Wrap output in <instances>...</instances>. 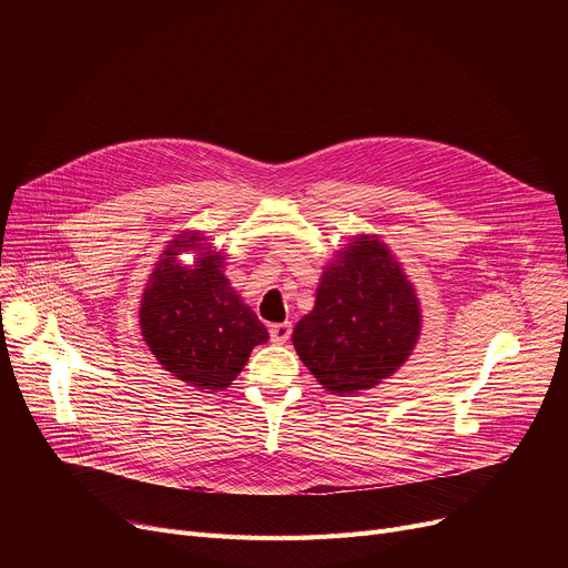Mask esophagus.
I'll list each match as a JSON object with an SVG mask.
<instances>
[{"mask_svg": "<svg viewBox=\"0 0 568 568\" xmlns=\"http://www.w3.org/2000/svg\"><path fill=\"white\" fill-rule=\"evenodd\" d=\"M290 334H292V324H290V322L272 324V329H268V336H272V343H276V345L287 343V341H290Z\"/></svg>", "mask_w": 568, "mask_h": 568, "instance_id": "esophagus-1", "label": "esophagus"}]
</instances>
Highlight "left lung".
Here are the masks:
<instances>
[{"instance_id":"1","label":"left lung","mask_w":568,"mask_h":568,"mask_svg":"<svg viewBox=\"0 0 568 568\" xmlns=\"http://www.w3.org/2000/svg\"><path fill=\"white\" fill-rule=\"evenodd\" d=\"M422 304L377 234H354L317 283L315 306L292 343L322 389L352 396L392 377L422 336Z\"/></svg>"}]
</instances>
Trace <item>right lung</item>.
Listing matches in <instances>:
<instances>
[{
	"label": "right lung",
	"mask_w": 568,
	"mask_h": 568,
	"mask_svg": "<svg viewBox=\"0 0 568 568\" xmlns=\"http://www.w3.org/2000/svg\"><path fill=\"white\" fill-rule=\"evenodd\" d=\"M194 253V264L181 255ZM225 253L200 230L168 242L140 300V334L156 362L176 379L219 392L242 373L266 326L223 274Z\"/></svg>",
	"instance_id": "add662e5"
}]
</instances>
